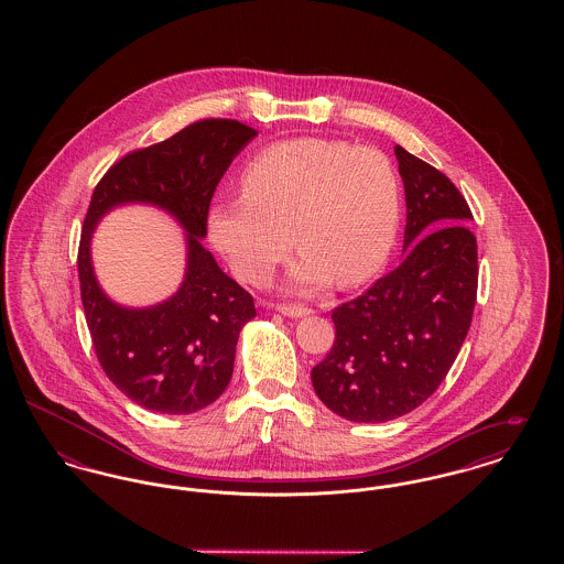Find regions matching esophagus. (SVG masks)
I'll list each match as a JSON object with an SVG mask.
<instances>
[{
	"instance_id": "34e87169",
	"label": "esophagus",
	"mask_w": 564,
	"mask_h": 564,
	"mask_svg": "<svg viewBox=\"0 0 564 564\" xmlns=\"http://www.w3.org/2000/svg\"><path fill=\"white\" fill-rule=\"evenodd\" d=\"M276 311L279 313H283L285 317H304V315H308L311 313V308H306V306H300V304H276Z\"/></svg>"
}]
</instances>
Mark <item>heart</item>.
Instances as JSON below:
<instances>
[{"label": "heart", "mask_w": 564, "mask_h": 564, "mask_svg": "<svg viewBox=\"0 0 564 564\" xmlns=\"http://www.w3.org/2000/svg\"><path fill=\"white\" fill-rule=\"evenodd\" d=\"M242 189L212 207L209 237L249 283H264L295 242L294 288L332 279L357 288L384 267L398 237L400 173L370 145L327 137L272 143L247 162Z\"/></svg>", "instance_id": "1"}]
</instances>
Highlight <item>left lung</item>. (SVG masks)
Masks as SVG:
<instances>
[{"label": "left lung", "mask_w": 564, "mask_h": 564, "mask_svg": "<svg viewBox=\"0 0 564 564\" xmlns=\"http://www.w3.org/2000/svg\"><path fill=\"white\" fill-rule=\"evenodd\" d=\"M405 189L403 262L332 311L334 347L311 380L332 412L384 423L419 408L455 364L478 294V242L465 196L395 145Z\"/></svg>", "instance_id": "8db88e82"}]
</instances>
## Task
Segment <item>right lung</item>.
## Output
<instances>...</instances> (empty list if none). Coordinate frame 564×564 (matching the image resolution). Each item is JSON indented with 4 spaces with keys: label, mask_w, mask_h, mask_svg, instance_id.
Masks as SVG:
<instances>
[{
    "label": "right lung",
    "mask_w": 564,
    "mask_h": 564,
    "mask_svg": "<svg viewBox=\"0 0 564 564\" xmlns=\"http://www.w3.org/2000/svg\"><path fill=\"white\" fill-rule=\"evenodd\" d=\"M256 134L239 120H198L122 156L93 192L78 247L82 306L104 372L145 410L189 414L214 403L230 382L239 332L256 317V306L200 239L219 180ZM134 199L166 208L189 232V269L181 292L141 312L113 305L89 264L98 217Z\"/></svg>",
    "instance_id": "obj_1"
}]
</instances>
